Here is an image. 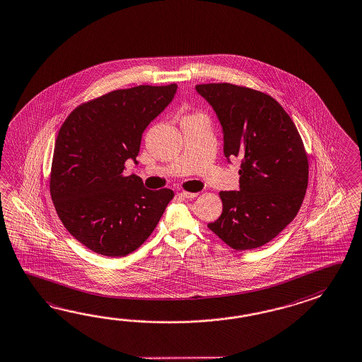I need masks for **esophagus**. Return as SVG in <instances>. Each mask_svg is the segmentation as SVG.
I'll use <instances>...</instances> for the list:
<instances>
[{
	"label": "esophagus",
	"instance_id": "obj_1",
	"mask_svg": "<svg viewBox=\"0 0 362 362\" xmlns=\"http://www.w3.org/2000/svg\"><path fill=\"white\" fill-rule=\"evenodd\" d=\"M197 194H199V193L187 192V191H182V192H180V196H183L185 199H194V197H197Z\"/></svg>",
	"mask_w": 362,
	"mask_h": 362
}]
</instances>
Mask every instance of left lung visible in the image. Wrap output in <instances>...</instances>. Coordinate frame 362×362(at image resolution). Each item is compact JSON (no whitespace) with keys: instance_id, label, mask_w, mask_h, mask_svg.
Returning <instances> with one entry per match:
<instances>
[{"instance_id":"obj_1","label":"left lung","mask_w":362,"mask_h":362,"mask_svg":"<svg viewBox=\"0 0 362 362\" xmlns=\"http://www.w3.org/2000/svg\"><path fill=\"white\" fill-rule=\"evenodd\" d=\"M223 129L226 158L241 160L240 191H221V217L208 227L236 250L273 240L296 217L309 163L295 123L261 90L230 83L197 84Z\"/></svg>"}]
</instances>
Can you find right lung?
<instances>
[{"mask_svg":"<svg viewBox=\"0 0 362 362\" xmlns=\"http://www.w3.org/2000/svg\"><path fill=\"white\" fill-rule=\"evenodd\" d=\"M169 86L117 89L69 114L58 131L49 188L66 230L83 245L107 257H123L144 243L174 192L146 189L126 177L136 161L146 126L177 92Z\"/></svg>","mask_w":362,"mask_h":362,"instance_id":"right-lung-1","label":"right lung"}]
</instances>
